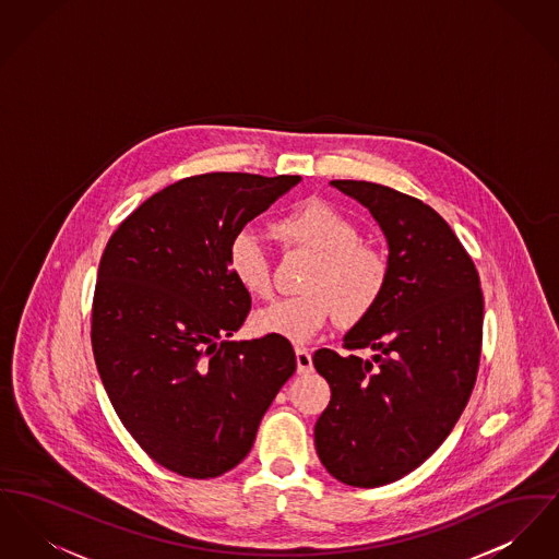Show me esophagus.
Instances as JSON below:
<instances>
[{
	"instance_id": "esophagus-1",
	"label": "esophagus",
	"mask_w": 559,
	"mask_h": 559,
	"mask_svg": "<svg viewBox=\"0 0 559 559\" xmlns=\"http://www.w3.org/2000/svg\"><path fill=\"white\" fill-rule=\"evenodd\" d=\"M297 373L312 371V355L306 348H296Z\"/></svg>"
}]
</instances>
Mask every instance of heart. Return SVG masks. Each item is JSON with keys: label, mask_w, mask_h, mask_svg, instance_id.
Wrapping results in <instances>:
<instances>
[{"label": "heart", "mask_w": 559, "mask_h": 559, "mask_svg": "<svg viewBox=\"0 0 559 559\" xmlns=\"http://www.w3.org/2000/svg\"><path fill=\"white\" fill-rule=\"evenodd\" d=\"M272 230L285 247L312 253L314 262L304 276V294L276 299L253 314L258 333L306 344L337 314L342 323L355 325L378 308L389 287V258L361 240L355 222L335 206L308 200L281 217ZM226 263L245 294L270 296L272 262L255 231L240 230L231 238Z\"/></svg>", "instance_id": "1"}]
</instances>
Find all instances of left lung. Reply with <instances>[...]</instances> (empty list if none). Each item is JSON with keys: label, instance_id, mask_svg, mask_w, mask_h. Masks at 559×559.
<instances>
[{"label": "left lung", "instance_id": "left-lung-1", "mask_svg": "<svg viewBox=\"0 0 559 559\" xmlns=\"http://www.w3.org/2000/svg\"><path fill=\"white\" fill-rule=\"evenodd\" d=\"M373 215L389 242V287L344 335L371 361L314 353L331 401L314 427L329 473L378 488L412 473L445 441L473 393L484 329L475 263L445 219L418 198L369 181H331Z\"/></svg>", "mask_w": 559, "mask_h": 559}]
</instances>
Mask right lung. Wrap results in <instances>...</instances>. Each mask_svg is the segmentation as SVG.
Segmentation results:
<instances>
[{"label":"right lung","mask_w":559,"mask_h":559,"mask_svg":"<svg viewBox=\"0 0 559 559\" xmlns=\"http://www.w3.org/2000/svg\"><path fill=\"white\" fill-rule=\"evenodd\" d=\"M299 175L206 173L147 198L111 234L93 299V353L132 439L168 471L209 479L245 459L296 371L285 337L230 340L251 296L230 240Z\"/></svg>","instance_id":"obj_1"}]
</instances>
